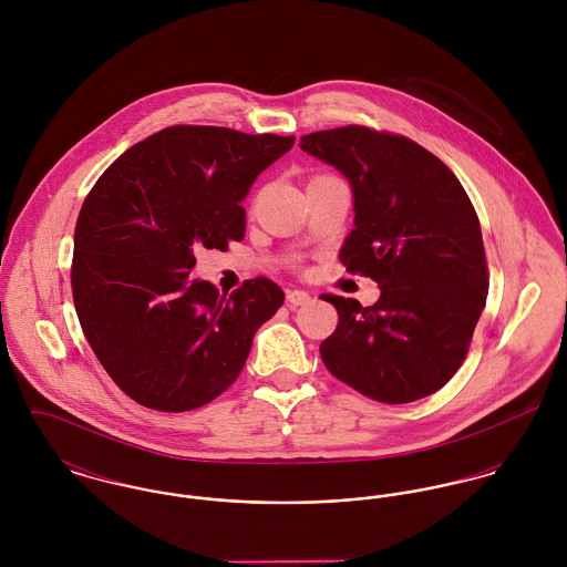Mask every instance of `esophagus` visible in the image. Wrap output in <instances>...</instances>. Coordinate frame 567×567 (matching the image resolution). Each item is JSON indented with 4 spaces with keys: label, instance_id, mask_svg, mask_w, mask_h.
<instances>
[{
    "label": "esophagus",
    "instance_id": "esophagus-1",
    "mask_svg": "<svg viewBox=\"0 0 567 567\" xmlns=\"http://www.w3.org/2000/svg\"><path fill=\"white\" fill-rule=\"evenodd\" d=\"M288 303H290V308L308 306V303H312V295L306 290H288Z\"/></svg>",
    "mask_w": 567,
    "mask_h": 567
}]
</instances>
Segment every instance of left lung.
Returning a JSON list of instances; mask_svg holds the SVG:
<instances>
[{"mask_svg":"<svg viewBox=\"0 0 567 567\" xmlns=\"http://www.w3.org/2000/svg\"><path fill=\"white\" fill-rule=\"evenodd\" d=\"M353 189L347 270L378 281L371 308L323 295L338 324L321 342L333 378L382 404L443 389L467 358L488 292L478 214L456 174L404 135L340 126L301 137Z\"/></svg>","mask_w":567,"mask_h":567,"instance_id":"left-lung-1","label":"left lung"}]
</instances>
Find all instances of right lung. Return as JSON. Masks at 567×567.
Listing matches in <instances>:
<instances>
[{
    "label": "right lung",
    "mask_w": 567,
    "mask_h": 567,
    "mask_svg": "<svg viewBox=\"0 0 567 567\" xmlns=\"http://www.w3.org/2000/svg\"><path fill=\"white\" fill-rule=\"evenodd\" d=\"M295 137L167 126L128 148L82 203L72 295L84 338L137 404L185 412L243 373L252 336L284 290L246 279L231 295L189 275L194 248L244 240L243 200Z\"/></svg>",
    "instance_id": "right-lung-1"
}]
</instances>
